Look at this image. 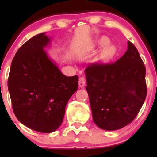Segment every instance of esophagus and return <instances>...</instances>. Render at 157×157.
I'll return each mask as SVG.
<instances>
[{
  "mask_svg": "<svg viewBox=\"0 0 157 157\" xmlns=\"http://www.w3.org/2000/svg\"><path fill=\"white\" fill-rule=\"evenodd\" d=\"M85 84H86V80L83 77H80L79 79V86L81 88L84 87Z\"/></svg>",
  "mask_w": 157,
  "mask_h": 157,
  "instance_id": "1",
  "label": "esophagus"
}]
</instances>
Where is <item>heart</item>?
I'll list each match as a JSON object with an SVG mask.
<instances>
[{"label": "heart", "instance_id": "obj_1", "mask_svg": "<svg viewBox=\"0 0 157 157\" xmlns=\"http://www.w3.org/2000/svg\"><path fill=\"white\" fill-rule=\"evenodd\" d=\"M109 42V39L106 37H102V39L99 41V44L101 45H106ZM115 53V48L112 45H108L105 47H104V48L102 49V51L101 52L100 54V59L102 61H106V60L109 59V58H112Z\"/></svg>", "mask_w": 157, "mask_h": 157}]
</instances>
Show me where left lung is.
Returning <instances> with one entry per match:
<instances>
[{"label":"left lung","instance_id":"8db88e82","mask_svg":"<svg viewBox=\"0 0 157 157\" xmlns=\"http://www.w3.org/2000/svg\"><path fill=\"white\" fill-rule=\"evenodd\" d=\"M85 74L95 124L106 131L130 124L147 96L146 67L133 43L128 41L126 52L115 63L91 64Z\"/></svg>","mask_w":157,"mask_h":157}]
</instances>
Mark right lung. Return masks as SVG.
<instances>
[{
    "label": "right lung",
    "instance_id": "obj_1",
    "mask_svg": "<svg viewBox=\"0 0 157 157\" xmlns=\"http://www.w3.org/2000/svg\"><path fill=\"white\" fill-rule=\"evenodd\" d=\"M49 42L45 33L25 42L13 59L7 83L17 119L42 133L59 128L66 105L78 88V77L64 75L44 51Z\"/></svg>",
    "mask_w": 157,
    "mask_h": 157
}]
</instances>
